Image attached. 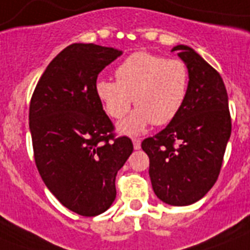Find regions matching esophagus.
Segmentation results:
<instances>
[{
    "instance_id": "obj_1",
    "label": "esophagus",
    "mask_w": 250,
    "mask_h": 250,
    "mask_svg": "<svg viewBox=\"0 0 250 250\" xmlns=\"http://www.w3.org/2000/svg\"><path fill=\"white\" fill-rule=\"evenodd\" d=\"M132 143H133V148L136 149H140L141 148V140L140 139H132Z\"/></svg>"
}]
</instances>
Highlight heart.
Here are the masks:
<instances>
[{
    "label": "heart",
    "mask_w": 250,
    "mask_h": 250,
    "mask_svg": "<svg viewBox=\"0 0 250 250\" xmlns=\"http://www.w3.org/2000/svg\"><path fill=\"white\" fill-rule=\"evenodd\" d=\"M117 82L101 79L96 94L114 119H121L133 104L137 106L118 129L125 135L143 132L150 123L167 125L184 105L189 72L180 60H167L148 52L127 57L115 70Z\"/></svg>",
    "instance_id": "1"
}]
</instances>
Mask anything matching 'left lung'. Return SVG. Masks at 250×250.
<instances>
[{
  "label": "left lung",
  "mask_w": 250,
  "mask_h": 250,
  "mask_svg": "<svg viewBox=\"0 0 250 250\" xmlns=\"http://www.w3.org/2000/svg\"><path fill=\"white\" fill-rule=\"evenodd\" d=\"M189 72L188 93L178 115L156 136L143 141L149 157L154 193L172 206H187L205 196L221 171L231 136L229 96L221 75L193 49L176 45L171 52Z\"/></svg>",
  "instance_id": "8db88e82"
}]
</instances>
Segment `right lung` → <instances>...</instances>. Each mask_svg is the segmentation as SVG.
Returning a JSON list of instances; mask_svg holds the SVG:
<instances>
[{
    "instance_id": "right-lung-1",
    "label": "right lung",
    "mask_w": 250,
    "mask_h": 250,
    "mask_svg": "<svg viewBox=\"0 0 250 250\" xmlns=\"http://www.w3.org/2000/svg\"><path fill=\"white\" fill-rule=\"evenodd\" d=\"M122 50L96 44L68 45L49 63L29 105V131L37 170L68 210L96 217L115 200V176L133 150L96 94L98 74Z\"/></svg>"
}]
</instances>
